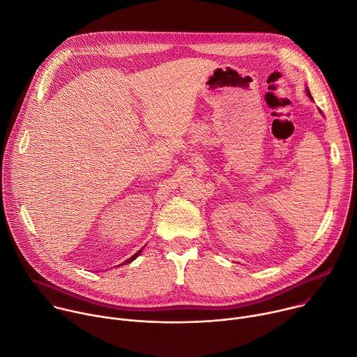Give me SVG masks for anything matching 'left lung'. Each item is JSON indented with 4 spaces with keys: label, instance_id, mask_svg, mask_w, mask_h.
<instances>
[{
    "label": "left lung",
    "instance_id": "1",
    "mask_svg": "<svg viewBox=\"0 0 357 357\" xmlns=\"http://www.w3.org/2000/svg\"><path fill=\"white\" fill-rule=\"evenodd\" d=\"M307 91H308V94H310V97H311V93H310V90H308V89H307Z\"/></svg>",
    "mask_w": 357,
    "mask_h": 357
}]
</instances>
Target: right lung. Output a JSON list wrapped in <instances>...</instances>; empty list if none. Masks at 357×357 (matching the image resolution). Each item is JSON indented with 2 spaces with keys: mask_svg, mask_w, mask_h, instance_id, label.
Instances as JSON below:
<instances>
[{
  "mask_svg": "<svg viewBox=\"0 0 357 357\" xmlns=\"http://www.w3.org/2000/svg\"><path fill=\"white\" fill-rule=\"evenodd\" d=\"M141 251H142V248H141V250H138V251L134 254V256H132L131 259H128V260L126 261V264H127V263H131V261H134V260H135V259L139 256V252H141Z\"/></svg>",
  "mask_w": 357,
  "mask_h": 357,
  "instance_id": "obj_1",
  "label": "right lung"
}]
</instances>
